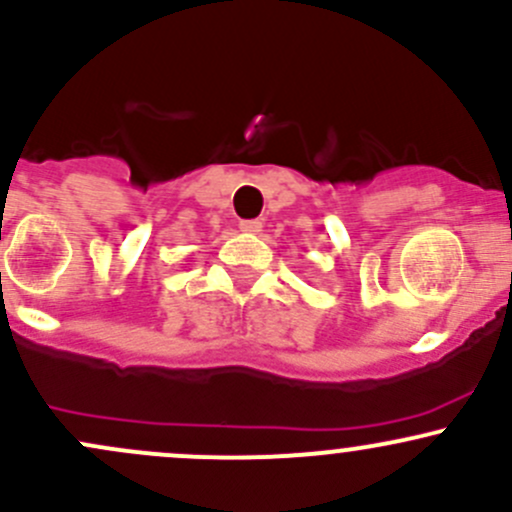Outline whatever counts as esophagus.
I'll list each match as a JSON object with an SVG mask.
<instances>
[{"instance_id":"34e87169","label":"esophagus","mask_w":512,"mask_h":512,"mask_svg":"<svg viewBox=\"0 0 512 512\" xmlns=\"http://www.w3.org/2000/svg\"><path fill=\"white\" fill-rule=\"evenodd\" d=\"M240 230H242V233L257 235L262 230V223H260V220H240Z\"/></svg>"}]
</instances>
